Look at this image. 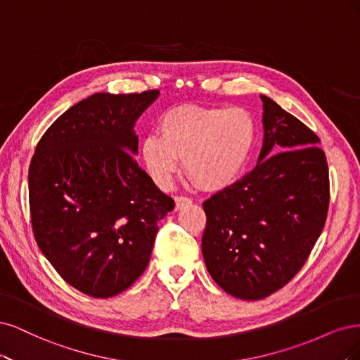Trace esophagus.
<instances>
[{
  "label": "esophagus",
  "mask_w": 360,
  "mask_h": 360,
  "mask_svg": "<svg viewBox=\"0 0 360 360\" xmlns=\"http://www.w3.org/2000/svg\"><path fill=\"white\" fill-rule=\"evenodd\" d=\"M175 202H176V206H175L176 211L181 210V207H184V206H188V205L193 203V200L190 199V197H185V195H176L175 197Z\"/></svg>",
  "instance_id": "esophagus-1"
}]
</instances>
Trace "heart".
<instances>
[{
    "label": "heart",
    "instance_id": "heart-1",
    "mask_svg": "<svg viewBox=\"0 0 360 360\" xmlns=\"http://www.w3.org/2000/svg\"><path fill=\"white\" fill-rule=\"evenodd\" d=\"M158 130L160 136H145L141 153L161 188L172 184L184 158L185 172L202 188L224 190L247 169L257 141L256 121L242 108H178L161 118Z\"/></svg>",
    "mask_w": 360,
    "mask_h": 360
}]
</instances>
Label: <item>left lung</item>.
Returning a JSON list of instances; mask_svg holds the SVG:
<instances>
[{
    "label": "left lung",
    "instance_id": "obj_1",
    "mask_svg": "<svg viewBox=\"0 0 360 360\" xmlns=\"http://www.w3.org/2000/svg\"><path fill=\"white\" fill-rule=\"evenodd\" d=\"M257 166L203 203L202 252L229 295L257 300L305 264L326 223L329 170L320 139L266 96Z\"/></svg>",
    "mask_w": 360,
    "mask_h": 360
}]
</instances>
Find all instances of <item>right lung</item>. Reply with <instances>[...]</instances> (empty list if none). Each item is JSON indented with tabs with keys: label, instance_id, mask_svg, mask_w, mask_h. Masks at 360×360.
<instances>
[{
	"label": "right lung",
	"instance_id": "right-lung-1",
	"mask_svg": "<svg viewBox=\"0 0 360 360\" xmlns=\"http://www.w3.org/2000/svg\"><path fill=\"white\" fill-rule=\"evenodd\" d=\"M160 96L97 92L40 139L28 172L34 238L79 292L112 297L143 274L157 223L175 207L139 167L134 124Z\"/></svg>",
	"mask_w": 360,
	"mask_h": 360
}]
</instances>
